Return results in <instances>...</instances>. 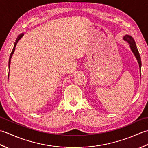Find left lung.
<instances>
[{
  "label": "left lung",
  "mask_w": 148,
  "mask_h": 148,
  "mask_svg": "<svg viewBox=\"0 0 148 148\" xmlns=\"http://www.w3.org/2000/svg\"><path fill=\"white\" fill-rule=\"evenodd\" d=\"M124 40L127 41L128 43L130 44V49L132 50V52L134 53V55L136 57V58L137 59V61L138 62V64H139V68H140V70H141V59H140V56L139 52H138V49L136 46V44L135 43V41L133 38H132V36H128V35H126L124 37Z\"/></svg>",
  "instance_id": "8db88e82"
}]
</instances>
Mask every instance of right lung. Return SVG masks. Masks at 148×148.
I'll list each match as a JSON object with an SVG mask.
<instances>
[{"label":"right lung","instance_id":"add662e5","mask_svg":"<svg viewBox=\"0 0 148 148\" xmlns=\"http://www.w3.org/2000/svg\"><path fill=\"white\" fill-rule=\"evenodd\" d=\"M23 34H21L20 35H19L18 36V38H16V42H15V43H14V47H13V50H12V52H11V54H10V59H9V62H8V64H9V69H10V62H11V57H12V56H13V53H14V50H15V47H16V44H17V43H18V41L20 40L21 38H22V36H23Z\"/></svg>","mask_w":148,"mask_h":148}]
</instances>
